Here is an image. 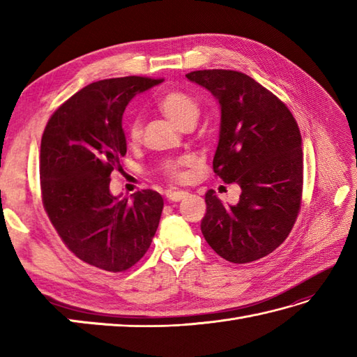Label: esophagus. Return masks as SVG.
<instances>
[{
  "mask_svg": "<svg viewBox=\"0 0 357 357\" xmlns=\"http://www.w3.org/2000/svg\"><path fill=\"white\" fill-rule=\"evenodd\" d=\"M187 195L188 193L184 190H169L167 192V198H169V201L178 202V201H183Z\"/></svg>",
  "mask_w": 357,
  "mask_h": 357,
  "instance_id": "1",
  "label": "esophagus"
}]
</instances>
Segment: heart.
<instances>
[{
  "label": "heart",
  "instance_id": "1",
  "mask_svg": "<svg viewBox=\"0 0 357 357\" xmlns=\"http://www.w3.org/2000/svg\"><path fill=\"white\" fill-rule=\"evenodd\" d=\"M158 107L164 115L173 121L179 127H185L188 124H195L199 116V102L190 93L184 90H169L158 98ZM141 123L139 119H133L128 126V139L132 142H138L141 139ZM179 164H173L167 167V174L172 178H181Z\"/></svg>",
  "mask_w": 357,
  "mask_h": 357
}]
</instances>
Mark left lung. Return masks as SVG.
Masks as SVG:
<instances>
[{"instance_id": "1", "label": "left lung", "mask_w": 357, "mask_h": 357, "mask_svg": "<svg viewBox=\"0 0 357 357\" xmlns=\"http://www.w3.org/2000/svg\"><path fill=\"white\" fill-rule=\"evenodd\" d=\"M185 77L206 87L221 107L213 170L241 187L236 206L206 193L201 231L215 252L233 264L261 259L290 234L304 184L298 123L287 105L248 75L196 70Z\"/></svg>"}]
</instances>
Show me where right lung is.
<instances>
[{
	"label": "right lung",
	"instance_id": "obj_1",
	"mask_svg": "<svg viewBox=\"0 0 357 357\" xmlns=\"http://www.w3.org/2000/svg\"><path fill=\"white\" fill-rule=\"evenodd\" d=\"M162 79L124 77L92 82L53 112L44 128L40 178L44 210L70 252L105 271H126L146 255L164 199L110 193V174L126 155L123 113L136 93Z\"/></svg>",
	"mask_w": 357,
	"mask_h": 357
}]
</instances>
